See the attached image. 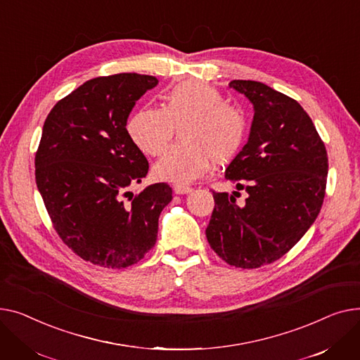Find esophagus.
I'll return each mask as SVG.
<instances>
[{"instance_id": "obj_1", "label": "esophagus", "mask_w": 360, "mask_h": 360, "mask_svg": "<svg viewBox=\"0 0 360 360\" xmlns=\"http://www.w3.org/2000/svg\"><path fill=\"white\" fill-rule=\"evenodd\" d=\"M173 190H174V193H177V195H187V193L192 192V187L177 183V184L173 186Z\"/></svg>"}]
</instances>
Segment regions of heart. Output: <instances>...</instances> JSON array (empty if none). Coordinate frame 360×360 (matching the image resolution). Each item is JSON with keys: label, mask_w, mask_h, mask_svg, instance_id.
Wrapping results in <instances>:
<instances>
[{"label": "heart", "mask_w": 360, "mask_h": 360, "mask_svg": "<svg viewBox=\"0 0 360 360\" xmlns=\"http://www.w3.org/2000/svg\"><path fill=\"white\" fill-rule=\"evenodd\" d=\"M180 129L183 143L170 148L154 165L160 180L188 183L205 176L212 162L234 158L247 136L245 113L226 103L207 82L187 81L168 90L161 109H141L128 122L132 142L148 155H161Z\"/></svg>", "instance_id": "b5f03b06"}]
</instances>
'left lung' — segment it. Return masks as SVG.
I'll return each instance as SVG.
<instances>
[{"label":"left lung","mask_w":360,"mask_h":360,"mask_svg":"<svg viewBox=\"0 0 360 360\" xmlns=\"http://www.w3.org/2000/svg\"><path fill=\"white\" fill-rule=\"evenodd\" d=\"M229 87L255 108L250 136L225 170L247 199L214 192L206 238L228 264L257 269L297 244L323 206L328 158L324 142L301 104L259 81ZM238 192H234V195Z\"/></svg>","instance_id":"1"}]
</instances>
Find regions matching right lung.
Returning a JSON list of instances; mask_svg holds the SVG:
<instances>
[{
  "mask_svg": "<svg viewBox=\"0 0 360 360\" xmlns=\"http://www.w3.org/2000/svg\"><path fill=\"white\" fill-rule=\"evenodd\" d=\"M158 79L134 72L89 79L48 115L34 157L36 184L53 228L77 256L97 266L138 263L157 241L173 190L155 183L134 195L148 173L126 122Z\"/></svg>",
  "mask_w": 360,
  "mask_h": 360,
  "instance_id": "obj_1",
  "label": "right lung"
}]
</instances>
